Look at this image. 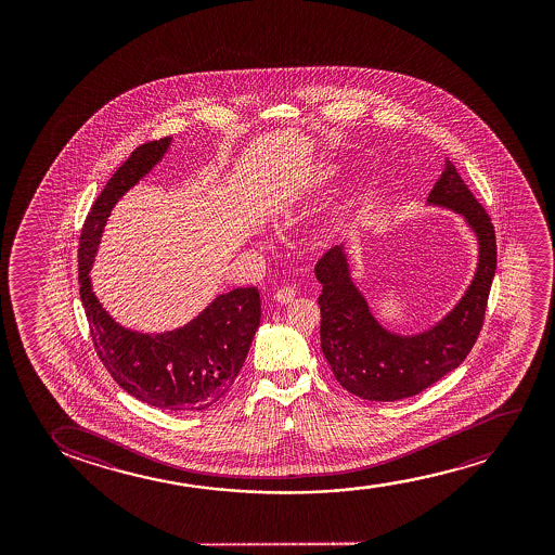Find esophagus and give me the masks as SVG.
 <instances>
[{
	"instance_id": "esophagus-1",
	"label": "esophagus",
	"mask_w": 555,
	"mask_h": 555,
	"mask_svg": "<svg viewBox=\"0 0 555 555\" xmlns=\"http://www.w3.org/2000/svg\"><path fill=\"white\" fill-rule=\"evenodd\" d=\"M294 297H296V289L292 288V286H282V288L274 294V301H276V304H289Z\"/></svg>"
}]
</instances>
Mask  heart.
<instances>
[{"mask_svg": "<svg viewBox=\"0 0 555 555\" xmlns=\"http://www.w3.org/2000/svg\"><path fill=\"white\" fill-rule=\"evenodd\" d=\"M322 176H330V170H324V172H322Z\"/></svg>", "mask_w": 555, "mask_h": 555, "instance_id": "obj_1", "label": "heart"}]
</instances>
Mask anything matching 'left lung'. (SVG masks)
<instances>
[{"label": "left lung", "mask_w": 555, "mask_h": 555, "mask_svg": "<svg viewBox=\"0 0 555 555\" xmlns=\"http://www.w3.org/2000/svg\"><path fill=\"white\" fill-rule=\"evenodd\" d=\"M426 205L448 208L463 218L476 236L478 263L463 297L423 332L398 334L375 319L352 279L345 244L327 250L314 267L322 284L320 347L337 383L358 398L396 402L423 392L468 357L483 324L496 269L491 218L449 159Z\"/></svg>", "instance_id": "obj_1"}]
</instances>
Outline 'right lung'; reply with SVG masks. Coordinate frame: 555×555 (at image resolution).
<instances>
[{
    "mask_svg": "<svg viewBox=\"0 0 555 555\" xmlns=\"http://www.w3.org/2000/svg\"><path fill=\"white\" fill-rule=\"evenodd\" d=\"M170 144L172 137L137 147L94 201L79 238V296L96 354L122 390L159 410L203 411L228 395L243 367L261 319L258 288L231 289L188 324L142 334L109 317L89 274L114 206L159 165Z\"/></svg>",
    "mask_w": 555,
    "mask_h": 555,
    "instance_id": "add662e5",
    "label": "right lung"
}]
</instances>
